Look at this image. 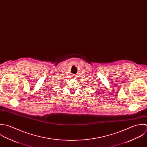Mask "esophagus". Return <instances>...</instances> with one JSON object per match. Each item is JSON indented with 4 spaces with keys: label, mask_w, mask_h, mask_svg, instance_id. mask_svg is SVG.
I'll return each mask as SVG.
<instances>
[{
    "label": "esophagus",
    "mask_w": 147,
    "mask_h": 147,
    "mask_svg": "<svg viewBox=\"0 0 147 147\" xmlns=\"http://www.w3.org/2000/svg\"><path fill=\"white\" fill-rule=\"evenodd\" d=\"M74 77V78H75V77Z\"/></svg>",
    "instance_id": "1"
}]
</instances>
